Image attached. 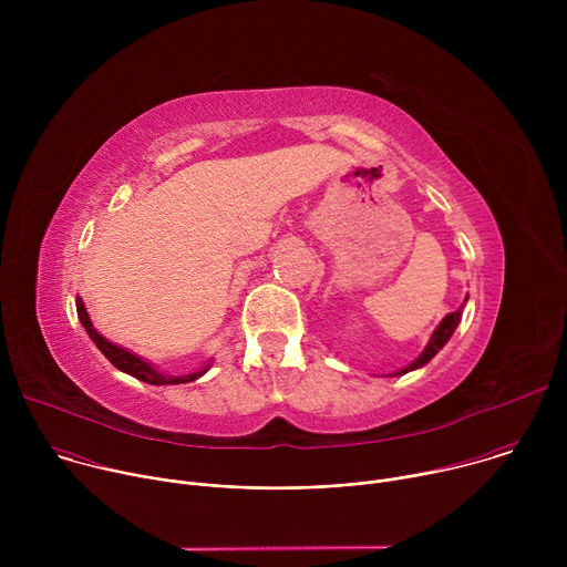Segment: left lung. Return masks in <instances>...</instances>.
<instances>
[{
  "mask_svg": "<svg viewBox=\"0 0 567 567\" xmlns=\"http://www.w3.org/2000/svg\"><path fill=\"white\" fill-rule=\"evenodd\" d=\"M457 322H460V311H453V313H449L442 322H440V328L433 332V339H431V343L426 346V350L422 352V357L417 359V361H413L409 368H403L401 372H396V374H406V372H411V370H415V368H422L424 363H429L444 346H446V341L451 339V334L455 332V328H457Z\"/></svg>",
  "mask_w": 567,
  "mask_h": 567,
  "instance_id": "left-lung-1",
  "label": "left lung"
}]
</instances>
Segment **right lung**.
Instances as JSON below:
<instances>
[{
  "mask_svg": "<svg viewBox=\"0 0 567 567\" xmlns=\"http://www.w3.org/2000/svg\"><path fill=\"white\" fill-rule=\"evenodd\" d=\"M75 309H78V318H80V322H83V326H85L90 339H92V341L96 343V348L110 359V363H112L114 368H118L121 372H127V374H132V377L145 381V383H152V385H166V383H188V381H195L197 377H202V374L208 370V368H204V370H199V372H195V374H186V377H168V374H161V372H156L147 361H143V359H138L136 354H132V352H127V350H123V348L110 343L107 339H103V337L94 330L92 320H90V316H87V309H85V305H83V300H80V298H75Z\"/></svg>",
  "mask_w": 567,
  "mask_h": 567,
  "instance_id": "right-lung-1",
  "label": "right lung"
}]
</instances>
